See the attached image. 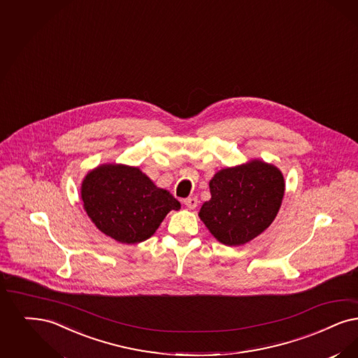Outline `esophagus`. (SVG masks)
Here are the masks:
<instances>
[{"label":"esophagus","instance_id":"esophagus-1","mask_svg":"<svg viewBox=\"0 0 358 358\" xmlns=\"http://www.w3.org/2000/svg\"><path fill=\"white\" fill-rule=\"evenodd\" d=\"M184 203H185L186 208H189V209H196L199 201H197L196 197H189V199H186V200L184 201Z\"/></svg>","mask_w":358,"mask_h":358}]
</instances>
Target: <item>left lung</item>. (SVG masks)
Instances as JSON below:
<instances>
[{
  "label": "left lung",
  "mask_w": 358,
  "mask_h": 358,
  "mask_svg": "<svg viewBox=\"0 0 358 358\" xmlns=\"http://www.w3.org/2000/svg\"><path fill=\"white\" fill-rule=\"evenodd\" d=\"M209 189L212 197L201 206V221L217 241L240 246L271 227L282 203L285 180L277 166L256 158L218 171Z\"/></svg>",
  "instance_id": "obj_1"
}]
</instances>
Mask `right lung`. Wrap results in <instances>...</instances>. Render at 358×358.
I'll return each mask as SVG.
<instances>
[{
    "mask_svg": "<svg viewBox=\"0 0 358 358\" xmlns=\"http://www.w3.org/2000/svg\"><path fill=\"white\" fill-rule=\"evenodd\" d=\"M81 200L97 229L129 245L150 238L166 215L181 208L169 190L124 164H102L87 173Z\"/></svg>",
    "mask_w": 358,
    "mask_h": 358,
    "instance_id": "right-lung-1",
    "label": "right lung"
}]
</instances>
